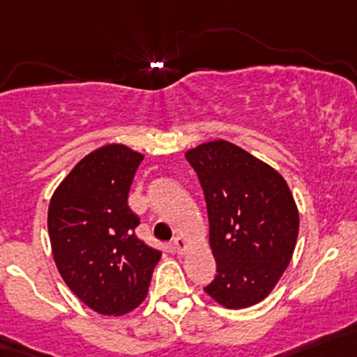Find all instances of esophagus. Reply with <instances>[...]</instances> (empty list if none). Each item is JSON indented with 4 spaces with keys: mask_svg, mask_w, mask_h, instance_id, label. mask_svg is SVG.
<instances>
[{
    "mask_svg": "<svg viewBox=\"0 0 357 357\" xmlns=\"http://www.w3.org/2000/svg\"><path fill=\"white\" fill-rule=\"evenodd\" d=\"M172 245H174L176 252H178V254H185L186 249H188L186 238H183V237H179V236L174 238V242H172Z\"/></svg>",
    "mask_w": 357,
    "mask_h": 357,
    "instance_id": "34e87169",
    "label": "esophagus"
}]
</instances>
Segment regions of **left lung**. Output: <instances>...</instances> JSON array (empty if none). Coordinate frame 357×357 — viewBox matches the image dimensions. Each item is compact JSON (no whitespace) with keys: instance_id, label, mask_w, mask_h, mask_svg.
Returning <instances> with one entry per match:
<instances>
[{"instance_id":"obj_1","label":"left lung","mask_w":357,"mask_h":357,"mask_svg":"<svg viewBox=\"0 0 357 357\" xmlns=\"http://www.w3.org/2000/svg\"><path fill=\"white\" fill-rule=\"evenodd\" d=\"M206 199L217 276L206 295L230 310L273 291L293 257L300 217L288 183L274 167L227 140L188 149Z\"/></svg>"}]
</instances>
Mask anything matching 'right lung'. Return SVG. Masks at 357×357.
Listing matches in <instances>:
<instances>
[{
	"mask_svg": "<svg viewBox=\"0 0 357 357\" xmlns=\"http://www.w3.org/2000/svg\"><path fill=\"white\" fill-rule=\"evenodd\" d=\"M144 154L123 144L89 152L56 188L47 227L59 274L101 315L135 310L149 291L160 250L135 236L128 191Z\"/></svg>",
	"mask_w": 357,
	"mask_h": 357,
	"instance_id": "1",
	"label": "right lung"
}]
</instances>
